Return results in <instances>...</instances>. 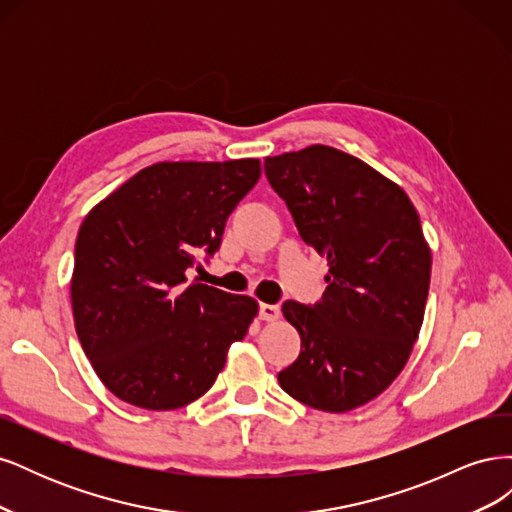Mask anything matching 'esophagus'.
<instances>
[{
    "mask_svg": "<svg viewBox=\"0 0 512 512\" xmlns=\"http://www.w3.org/2000/svg\"><path fill=\"white\" fill-rule=\"evenodd\" d=\"M260 318L265 322H275L280 318V307L269 305V303H260Z\"/></svg>",
    "mask_w": 512,
    "mask_h": 512,
    "instance_id": "34e87169",
    "label": "esophagus"
}]
</instances>
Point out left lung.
Masks as SVG:
<instances>
[{"label": "left lung", "mask_w": 512, "mask_h": 512, "mask_svg": "<svg viewBox=\"0 0 512 512\" xmlns=\"http://www.w3.org/2000/svg\"><path fill=\"white\" fill-rule=\"evenodd\" d=\"M265 173L329 262L320 303L282 305L301 352L277 380L322 412L365 406L406 367L425 318L431 250L418 213L397 183L335 147L267 158Z\"/></svg>", "instance_id": "left-lung-1"}]
</instances>
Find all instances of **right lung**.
<instances>
[{
    "instance_id": "obj_1",
    "label": "right lung",
    "mask_w": 512,
    "mask_h": 512,
    "mask_svg": "<svg viewBox=\"0 0 512 512\" xmlns=\"http://www.w3.org/2000/svg\"><path fill=\"white\" fill-rule=\"evenodd\" d=\"M260 179V160L158 162L87 213L70 282L79 342L126 404L175 410L203 397L258 316V303L185 284L213 254L228 215Z\"/></svg>"
}]
</instances>
